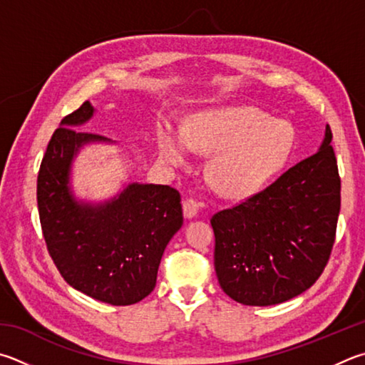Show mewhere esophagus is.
I'll return each mask as SVG.
<instances>
[{
	"instance_id": "1",
	"label": "esophagus",
	"mask_w": 365,
	"mask_h": 365,
	"mask_svg": "<svg viewBox=\"0 0 365 365\" xmlns=\"http://www.w3.org/2000/svg\"><path fill=\"white\" fill-rule=\"evenodd\" d=\"M200 207H201L200 202L193 200V197H188V200L183 201V215L187 218H193L197 215Z\"/></svg>"
}]
</instances>
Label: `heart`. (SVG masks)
<instances>
[{
    "label": "heart",
    "mask_w": 365,
    "mask_h": 365,
    "mask_svg": "<svg viewBox=\"0 0 365 365\" xmlns=\"http://www.w3.org/2000/svg\"><path fill=\"white\" fill-rule=\"evenodd\" d=\"M160 153L170 165H182L188 148L215 155L207 164L214 188L230 197L254 195L287 164L295 134L290 124L269 119L254 107H227L202 111L187 128L160 132Z\"/></svg>",
    "instance_id": "b5f03b06"
}]
</instances>
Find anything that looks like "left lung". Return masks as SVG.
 Listing matches in <instances>:
<instances>
[{
	"label": "left lung",
	"mask_w": 365,
	"mask_h": 365,
	"mask_svg": "<svg viewBox=\"0 0 365 365\" xmlns=\"http://www.w3.org/2000/svg\"><path fill=\"white\" fill-rule=\"evenodd\" d=\"M329 124L317 153L260 193L210 218L220 287L235 302L269 307L303 294L329 262L340 214V175Z\"/></svg>",
	"instance_id": "1"
}]
</instances>
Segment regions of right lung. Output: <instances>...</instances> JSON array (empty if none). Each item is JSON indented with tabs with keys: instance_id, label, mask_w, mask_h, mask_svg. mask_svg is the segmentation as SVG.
<instances>
[{
	"instance_id": "right-lung-1",
	"label": "right lung",
	"mask_w": 365,
	"mask_h": 365,
	"mask_svg": "<svg viewBox=\"0 0 365 365\" xmlns=\"http://www.w3.org/2000/svg\"><path fill=\"white\" fill-rule=\"evenodd\" d=\"M92 115L84 102L51 137L38 174L39 222L49 255L73 289L125 307L153 292L164 249L183 225L180 193L169 185L129 183L110 201H78L70 172L79 148L111 142L76 129Z\"/></svg>"
}]
</instances>
